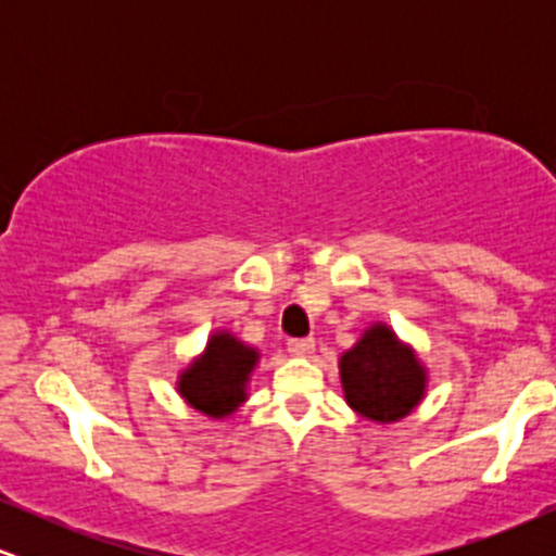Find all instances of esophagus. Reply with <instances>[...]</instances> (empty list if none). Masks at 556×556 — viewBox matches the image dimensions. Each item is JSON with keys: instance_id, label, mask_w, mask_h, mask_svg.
I'll use <instances>...</instances> for the list:
<instances>
[{"instance_id": "esophagus-1", "label": "esophagus", "mask_w": 556, "mask_h": 556, "mask_svg": "<svg viewBox=\"0 0 556 556\" xmlns=\"http://www.w3.org/2000/svg\"><path fill=\"white\" fill-rule=\"evenodd\" d=\"M314 348H316V342L311 340V337H303V340H290V342H287V350H290V353L295 355V358H308V355L314 353Z\"/></svg>"}]
</instances>
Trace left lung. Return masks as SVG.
<instances>
[{"label": "left lung", "mask_w": 556, "mask_h": 556, "mask_svg": "<svg viewBox=\"0 0 556 556\" xmlns=\"http://www.w3.org/2000/svg\"><path fill=\"white\" fill-rule=\"evenodd\" d=\"M340 381L350 410L387 426L407 418L424 402L429 368L387 321H374L340 355Z\"/></svg>", "instance_id": "obj_1"}]
</instances>
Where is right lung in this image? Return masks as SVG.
<instances>
[{
  "label": "right lung",
  "instance_id": "right-lung-1",
  "mask_svg": "<svg viewBox=\"0 0 556 556\" xmlns=\"http://www.w3.org/2000/svg\"><path fill=\"white\" fill-rule=\"evenodd\" d=\"M261 350L229 329L208 334L206 348L177 371L175 389L188 407L208 420L232 418L245 405Z\"/></svg>",
  "mask_w": 556,
  "mask_h": 556
}]
</instances>
